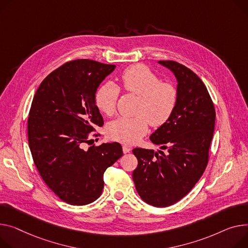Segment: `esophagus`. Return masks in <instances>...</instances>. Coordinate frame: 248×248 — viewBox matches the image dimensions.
Instances as JSON below:
<instances>
[{"label":"esophagus","mask_w":248,"mask_h":248,"mask_svg":"<svg viewBox=\"0 0 248 248\" xmlns=\"http://www.w3.org/2000/svg\"><path fill=\"white\" fill-rule=\"evenodd\" d=\"M130 151H131V148H130L129 146H127V145H124V146H123V152H124V154H128Z\"/></svg>","instance_id":"esophagus-1"}]
</instances>
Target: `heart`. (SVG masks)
I'll use <instances>...</instances> for the list:
<instances>
[{
  "label": "heart",
  "instance_id": "heart-1",
  "mask_svg": "<svg viewBox=\"0 0 248 248\" xmlns=\"http://www.w3.org/2000/svg\"><path fill=\"white\" fill-rule=\"evenodd\" d=\"M124 91L140 96L137 117H120L108 124V133L115 140L131 144L142 138L148 124L160 126L173 113L177 104V91L160 78L144 64H135L125 69L120 78ZM120 90L111 81L98 87L94 93V104L103 113L111 115L115 111Z\"/></svg>",
  "mask_w": 248,
  "mask_h": 248
}]
</instances>
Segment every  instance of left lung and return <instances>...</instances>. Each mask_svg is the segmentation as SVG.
<instances>
[{
	"instance_id": "obj_1",
	"label": "left lung",
	"mask_w": 248,
	"mask_h": 248,
	"mask_svg": "<svg viewBox=\"0 0 248 248\" xmlns=\"http://www.w3.org/2000/svg\"><path fill=\"white\" fill-rule=\"evenodd\" d=\"M175 77L177 104L170 119L150 137L161 151L135 148L133 179L140 199L155 207L185 197L202 177L216 124V109L202 80L173 61H159Z\"/></svg>"
}]
</instances>
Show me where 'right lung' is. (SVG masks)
I'll return each mask as SVG.
<instances>
[{"instance_id":"1","label":"right lung","mask_w":248,"mask_h":248,"mask_svg":"<svg viewBox=\"0 0 248 248\" xmlns=\"http://www.w3.org/2000/svg\"><path fill=\"white\" fill-rule=\"evenodd\" d=\"M114 64L76 60L62 64L40 85L28 120L29 146L36 167L60 199L86 205L101 196L104 173L123 155L119 142L85 150L95 127L104 125L94 93Z\"/></svg>"}]
</instances>
